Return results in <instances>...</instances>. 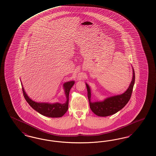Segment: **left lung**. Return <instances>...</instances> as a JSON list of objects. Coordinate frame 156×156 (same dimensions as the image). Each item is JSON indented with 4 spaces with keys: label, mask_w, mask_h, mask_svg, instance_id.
<instances>
[{
    "label": "left lung",
    "mask_w": 156,
    "mask_h": 156,
    "mask_svg": "<svg viewBox=\"0 0 156 156\" xmlns=\"http://www.w3.org/2000/svg\"><path fill=\"white\" fill-rule=\"evenodd\" d=\"M133 75L131 83L124 93L121 94L112 96L107 98L103 101H91V90L90 88L87 83V98L91 110L96 115L99 117H107L115 114L121 110L128 103L131 97L132 90L135 83V71L132 68Z\"/></svg>",
    "instance_id": "left-lung-1"
}]
</instances>
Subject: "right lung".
<instances>
[{
    "instance_id": "right-lung-1",
    "label": "right lung",
    "mask_w": 156,
    "mask_h": 156,
    "mask_svg": "<svg viewBox=\"0 0 156 156\" xmlns=\"http://www.w3.org/2000/svg\"><path fill=\"white\" fill-rule=\"evenodd\" d=\"M75 83V81H68L63 84V89L64 94L66 97V101L64 103H42V102H36L32 100L31 98L27 95L24 90L23 84V92L26 101L28 103L30 106L35 111L40 113L44 116L51 117V118H58L62 117L67 112L69 108V91Z\"/></svg>"
}]
</instances>
